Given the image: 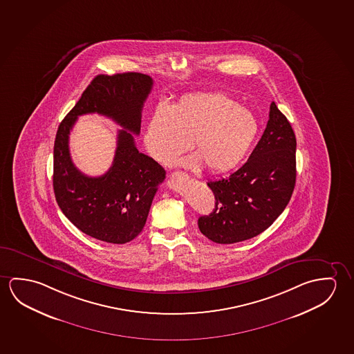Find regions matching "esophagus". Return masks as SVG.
<instances>
[{
  "label": "esophagus",
  "mask_w": 354,
  "mask_h": 354,
  "mask_svg": "<svg viewBox=\"0 0 354 354\" xmlns=\"http://www.w3.org/2000/svg\"><path fill=\"white\" fill-rule=\"evenodd\" d=\"M187 177V174H182L180 171H174L171 174V178L172 180H180V178H185Z\"/></svg>",
  "instance_id": "1"
}]
</instances>
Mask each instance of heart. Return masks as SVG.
Listing matches in <instances>:
<instances>
[{
  "mask_svg": "<svg viewBox=\"0 0 354 354\" xmlns=\"http://www.w3.org/2000/svg\"><path fill=\"white\" fill-rule=\"evenodd\" d=\"M259 129L256 115L229 95L198 92L180 97L169 108H158L147 124L144 144L156 162L171 165L191 141L196 153L182 165L225 174L241 163Z\"/></svg>",
  "mask_w": 354,
  "mask_h": 354,
  "instance_id": "b5f03b06",
  "label": "heart"
}]
</instances>
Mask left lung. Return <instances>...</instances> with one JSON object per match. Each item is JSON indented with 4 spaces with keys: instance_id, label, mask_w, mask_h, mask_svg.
I'll use <instances>...</instances> for the list:
<instances>
[{
    "instance_id": "1",
    "label": "left lung",
    "mask_w": 354,
    "mask_h": 354,
    "mask_svg": "<svg viewBox=\"0 0 354 354\" xmlns=\"http://www.w3.org/2000/svg\"><path fill=\"white\" fill-rule=\"evenodd\" d=\"M295 150L292 125L272 102L266 130L247 162L229 178L209 180L215 207L198 219L203 235L216 243H235L268 229L292 198Z\"/></svg>"
}]
</instances>
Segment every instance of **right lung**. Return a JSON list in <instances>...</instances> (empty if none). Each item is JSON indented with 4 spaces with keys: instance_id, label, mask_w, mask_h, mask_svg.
I'll return each mask as SVG.
<instances>
[{
    "instance_id": "right-lung-1",
    "label": "right lung",
    "mask_w": 354,
    "mask_h": 354,
    "mask_svg": "<svg viewBox=\"0 0 354 354\" xmlns=\"http://www.w3.org/2000/svg\"><path fill=\"white\" fill-rule=\"evenodd\" d=\"M152 84L144 73L98 75L59 125L53 174L57 205L79 230L97 240L119 245L134 240L166 177L161 165L139 152L131 134L140 133L141 111ZM90 112L106 115L124 128L113 166L100 178L76 169L68 150V135L75 120Z\"/></svg>"
}]
</instances>
